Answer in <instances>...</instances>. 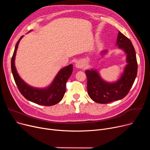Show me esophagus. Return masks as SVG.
<instances>
[{
    "instance_id": "34e87169",
    "label": "esophagus",
    "mask_w": 150,
    "mask_h": 150,
    "mask_svg": "<svg viewBox=\"0 0 150 150\" xmlns=\"http://www.w3.org/2000/svg\"><path fill=\"white\" fill-rule=\"evenodd\" d=\"M75 66L78 69H83L85 66L84 62L83 60H79L76 63Z\"/></svg>"
}]
</instances>
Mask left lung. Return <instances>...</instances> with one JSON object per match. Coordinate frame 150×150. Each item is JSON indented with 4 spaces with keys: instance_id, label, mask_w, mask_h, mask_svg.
I'll list each match as a JSON object with an SVG mask.
<instances>
[{
    "instance_id": "1",
    "label": "left lung",
    "mask_w": 150,
    "mask_h": 150,
    "mask_svg": "<svg viewBox=\"0 0 150 150\" xmlns=\"http://www.w3.org/2000/svg\"><path fill=\"white\" fill-rule=\"evenodd\" d=\"M117 44L127 54V65L124 73L116 83H109L101 79L97 71L88 70L87 89L89 96L96 103L101 104L121 100L127 96L135 81L137 73V62L134 48L130 39L119 32ZM106 52L105 50L102 52Z\"/></svg>"
}]
</instances>
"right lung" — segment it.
Returning <instances> with one entry per match:
<instances>
[{
  "label": "right lung",
  "instance_id": "1",
  "mask_svg": "<svg viewBox=\"0 0 150 150\" xmlns=\"http://www.w3.org/2000/svg\"><path fill=\"white\" fill-rule=\"evenodd\" d=\"M22 37L19 38L15 46L11 62L12 74L19 92L27 100L38 105L50 106L58 103L64 96L66 82L72 73L73 66L70 64L62 69L49 88L39 89L29 86L19 77L14 66L16 53Z\"/></svg>",
  "mask_w": 150,
  "mask_h": 150
}]
</instances>
